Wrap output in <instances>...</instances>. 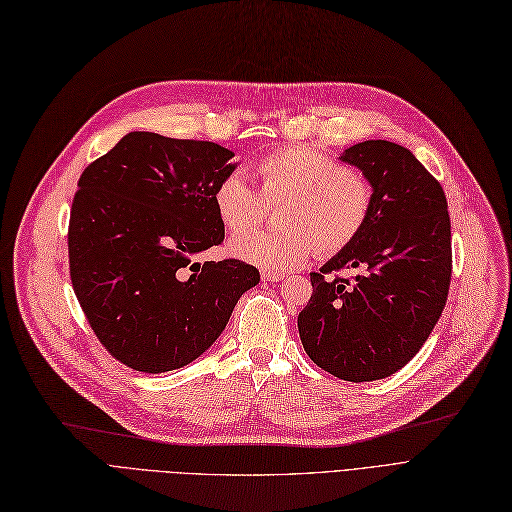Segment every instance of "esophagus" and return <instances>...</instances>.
Returning a JSON list of instances; mask_svg holds the SVG:
<instances>
[{
	"label": "esophagus",
	"mask_w": 512,
	"mask_h": 512,
	"mask_svg": "<svg viewBox=\"0 0 512 512\" xmlns=\"http://www.w3.org/2000/svg\"><path fill=\"white\" fill-rule=\"evenodd\" d=\"M282 278H285V274H282V272H272V270H263L261 272V280L263 282H280Z\"/></svg>",
	"instance_id": "esophagus-1"
}]
</instances>
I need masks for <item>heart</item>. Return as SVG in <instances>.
I'll use <instances>...</instances> for the list:
<instances>
[{
	"instance_id": "b5f03b06",
	"label": "heart",
	"mask_w": 512,
	"mask_h": 512,
	"mask_svg": "<svg viewBox=\"0 0 512 512\" xmlns=\"http://www.w3.org/2000/svg\"><path fill=\"white\" fill-rule=\"evenodd\" d=\"M259 189L240 173L215 185L213 204L227 232L238 234L230 251L266 270H295L318 251L335 255L352 244L373 211V187L356 168L314 145H287L255 164ZM285 199L276 235L249 233L265 216L266 201ZM243 234L240 235L239 232Z\"/></svg>"
}]
</instances>
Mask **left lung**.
Wrapping results in <instances>:
<instances>
[{
  "label": "left lung",
  "instance_id": "1",
  "mask_svg": "<svg viewBox=\"0 0 512 512\" xmlns=\"http://www.w3.org/2000/svg\"><path fill=\"white\" fill-rule=\"evenodd\" d=\"M339 160L363 170L373 211L358 238L310 274L297 327L320 369L373 382L405 367L437 325L451 282V223L441 183L409 149L377 139ZM344 267L364 274L332 276Z\"/></svg>",
  "mask_w": 512,
  "mask_h": 512
}]
</instances>
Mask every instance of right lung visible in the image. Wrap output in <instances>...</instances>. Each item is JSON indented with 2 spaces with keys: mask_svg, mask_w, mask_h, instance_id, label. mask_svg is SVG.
Masks as SVG:
<instances>
[{
  "mask_svg": "<svg viewBox=\"0 0 512 512\" xmlns=\"http://www.w3.org/2000/svg\"><path fill=\"white\" fill-rule=\"evenodd\" d=\"M234 154L211 141L128 132L86 166L69 217V274L88 325L126 367L164 373L213 346L259 270L194 261L225 227L213 192Z\"/></svg>",
  "mask_w": 512,
  "mask_h": 512,
  "instance_id": "add662e5",
  "label": "right lung"
}]
</instances>
